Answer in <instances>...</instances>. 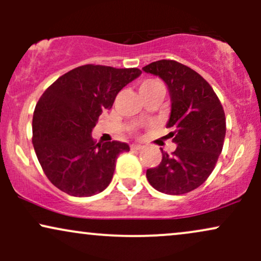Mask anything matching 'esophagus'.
Listing matches in <instances>:
<instances>
[{
  "label": "esophagus",
  "mask_w": 261,
  "mask_h": 261,
  "mask_svg": "<svg viewBox=\"0 0 261 261\" xmlns=\"http://www.w3.org/2000/svg\"><path fill=\"white\" fill-rule=\"evenodd\" d=\"M143 146L141 145H131V151H140V149H142Z\"/></svg>",
  "instance_id": "34e87169"
}]
</instances>
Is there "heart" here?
Masks as SVG:
<instances>
[{"label":"heart","mask_w":261,"mask_h":261,"mask_svg":"<svg viewBox=\"0 0 261 261\" xmlns=\"http://www.w3.org/2000/svg\"><path fill=\"white\" fill-rule=\"evenodd\" d=\"M157 85H161V83L157 82V81H153V80H147V81H145V82H142V85H141L140 88H149V87H153Z\"/></svg>","instance_id":"heart-1"}]
</instances>
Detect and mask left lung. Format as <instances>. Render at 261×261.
<instances>
[{"mask_svg":"<svg viewBox=\"0 0 261 261\" xmlns=\"http://www.w3.org/2000/svg\"><path fill=\"white\" fill-rule=\"evenodd\" d=\"M168 87L172 109L167 127L176 145L172 155L162 151V162L146 176L155 190L181 195L199 188L216 166L226 136V116L212 87L188 66L160 60L142 68Z\"/></svg>","mask_w":261,"mask_h":261,"instance_id":"8db88e82","label":"left lung"}]
</instances>
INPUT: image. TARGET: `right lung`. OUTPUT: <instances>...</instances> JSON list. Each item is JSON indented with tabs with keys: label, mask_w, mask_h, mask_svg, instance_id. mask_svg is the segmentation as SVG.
Instances as JSON below:
<instances>
[{
	"label": "right lung",
	"mask_w": 261,
	"mask_h": 261,
	"mask_svg": "<svg viewBox=\"0 0 261 261\" xmlns=\"http://www.w3.org/2000/svg\"><path fill=\"white\" fill-rule=\"evenodd\" d=\"M139 68L85 65L62 74L43 93L33 115V146L45 175L64 193L87 197L113 179L127 143H95L92 130Z\"/></svg>",
	"instance_id": "add662e5"
}]
</instances>
